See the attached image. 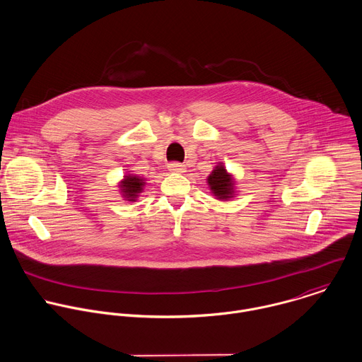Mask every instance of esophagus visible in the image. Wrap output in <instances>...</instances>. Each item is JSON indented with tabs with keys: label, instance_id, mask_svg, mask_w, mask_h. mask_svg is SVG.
Returning a JSON list of instances; mask_svg holds the SVG:
<instances>
[{
	"label": "esophagus",
	"instance_id": "obj_1",
	"mask_svg": "<svg viewBox=\"0 0 362 362\" xmlns=\"http://www.w3.org/2000/svg\"><path fill=\"white\" fill-rule=\"evenodd\" d=\"M168 169H169L170 172L182 173V172H185V165H182V163H179V162H172V163L168 165Z\"/></svg>",
	"mask_w": 362,
	"mask_h": 362
}]
</instances>
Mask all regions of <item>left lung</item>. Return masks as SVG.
Here are the masks:
<instances>
[{
	"label": "left lung",
	"instance_id": "obj_1",
	"mask_svg": "<svg viewBox=\"0 0 362 362\" xmlns=\"http://www.w3.org/2000/svg\"><path fill=\"white\" fill-rule=\"evenodd\" d=\"M207 183L210 186L211 193L219 200H229L235 196V180L232 175H229L222 163H218L211 172V175L207 177Z\"/></svg>",
	"mask_w": 362,
	"mask_h": 362
}]
</instances>
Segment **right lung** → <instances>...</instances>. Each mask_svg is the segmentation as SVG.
I'll return each mask as SVG.
<instances>
[{
	"instance_id": "add662e5",
	"label": "right lung",
	"mask_w": 362,
	"mask_h": 362,
	"mask_svg": "<svg viewBox=\"0 0 362 362\" xmlns=\"http://www.w3.org/2000/svg\"><path fill=\"white\" fill-rule=\"evenodd\" d=\"M144 186V177H140L137 175H130V173L126 175L124 179L119 185L120 192H122L123 197H126L127 202H136L139 194L143 192Z\"/></svg>"
}]
</instances>
